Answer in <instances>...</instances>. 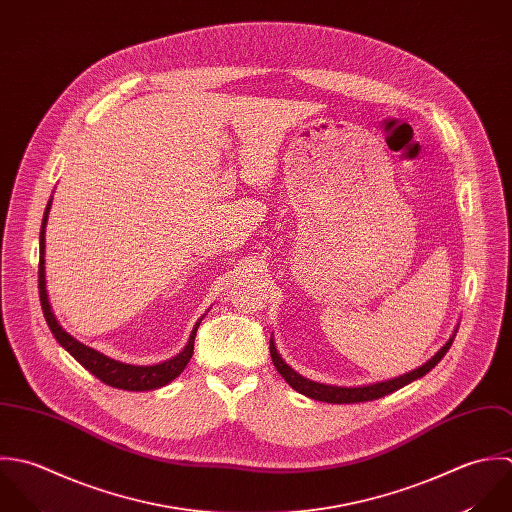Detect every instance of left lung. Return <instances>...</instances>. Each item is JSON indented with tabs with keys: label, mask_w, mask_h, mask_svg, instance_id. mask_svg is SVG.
Wrapping results in <instances>:
<instances>
[{
	"label": "left lung",
	"mask_w": 512,
	"mask_h": 512,
	"mask_svg": "<svg viewBox=\"0 0 512 512\" xmlns=\"http://www.w3.org/2000/svg\"><path fill=\"white\" fill-rule=\"evenodd\" d=\"M455 340V336L447 341L429 361H425L421 367L399 375L395 379H387V381H377V383H369V385H361V387H340V385H326V383H318L312 379H306L304 375H300L298 371H294L278 353L274 341L270 340V355L272 361L276 365V369L280 371V375L290 383V387H294L298 393L316 399V401H326V403H363V401H373L379 399L383 395H389L401 387H405L407 383L423 377L425 373H429L449 351L451 343Z\"/></svg>",
	"instance_id": "8db88e82"
}]
</instances>
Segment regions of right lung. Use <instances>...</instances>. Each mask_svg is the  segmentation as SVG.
<instances>
[{
  "label": "right lung",
  "mask_w": 512,
  "mask_h": 512,
  "mask_svg": "<svg viewBox=\"0 0 512 512\" xmlns=\"http://www.w3.org/2000/svg\"><path fill=\"white\" fill-rule=\"evenodd\" d=\"M51 210V200L45 206V214H43V222H41V232H39V300H41V310L45 316V322L53 334V338L59 341L61 347H65L89 373H93L97 379H101L103 383L117 387V389H125V391H151V389H159L167 383H171L172 379H176L186 363L190 361L192 353H194V338H196V330L202 322V318L196 322L190 340L184 345V349L174 355L172 359H167L163 363L157 365H131V363H123L117 359L107 357L105 353L75 340L73 336H69L57 322V318L51 312V304L47 298V288H45V226H47V216Z\"/></svg>",
  "instance_id": "right-lung-1"
}]
</instances>
